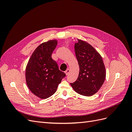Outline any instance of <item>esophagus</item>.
<instances>
[{
	"instance_id": "esophagus-1",
	"label": "esophagus",
	"mask_w": 132,
	"mask_h": 132,
	"mask_svg": "<svg viewBox=\"0 0 132 132\" xmlns=\"http://www.w3.org/2000/svg\"><path fill=\"white\" fill-rule=\"evenodd\" d=\"M69 72H70V69H67L66 71H65V74H66V75H68V74L69 73Z\"/></svg>"
}]
</instances>
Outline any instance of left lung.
<instances>
[{
	"mask_svg": "<svg viewBox=\"0 0 132 132\" xmlns=\"http://www.w3.org/2000/svg\"><path fill=\"white\" fill-rule=\"evenodd\" d=\"M74 49L80 70L77 80L70 85L79 94L90 96L97 93L105 81L104 63L101 55L86 42L78 39Z\"/></svg>",
	"mask_w": 132,
	"mask_h": 132,
	"instance_id": "8db88e82",
	"label": "left lung"
}]
</instances>
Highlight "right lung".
I'll return each instance as SVG.
<instances>
[{
	"instance_id": "obj_1",
	"label": "right lung",
	"mask_w": 132,
	"mask_h": 132,
	"mask_svg": "<svg viewBox=\"0 0 132 132\" xmlns=\"http://www.w3.org/2000/svg\"><path fill=\"white\" fill-rule=\"evenodd\" d=\"M57 45L55 39L41 43L34 51L27 64L25 77L30 91L45 99L53 95L65 74L59 69L52 54Z\"/></svg>"
}]
</instances>
